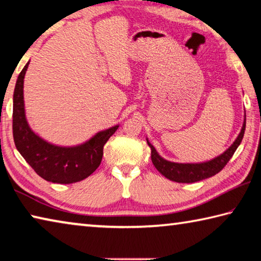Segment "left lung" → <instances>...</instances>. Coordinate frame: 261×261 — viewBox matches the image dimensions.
Listing matches in <instances>:
<instances>
[{
  "mask_svg": "<svg viewBox=\"0 0 261 261\" xmlns=\"http://www.w3.org/2000/svg\"><path fill=\"white\" fill-rule=\"evenodd\" d=\"M246 125V117L244 119V123H243L242 130L234 142L230 146L227 150L220 156L215 157L214 160L204 162V163H195V164H182V163H174V162H170L164 160L163 157L159 155L156 149L153 148L152 144L148 142V146L151 149V161L155 168L163 174L165 178L170 179V180L176 182H195L203 180V179L215 176L220 171L227 165L228 162L231 159L232 155L236 151L239 144H241L243 136H244Z\"/></svg>",
  "mask_w": 261,
  "mask_h": 261,
  "instance_id": "1",
  "label": "left lung"
}]
</instances>
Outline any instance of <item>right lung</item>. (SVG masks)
Segmentation results:
<instances>
[{
  "mask_svg": "<svg viewBox=\"0 0 261 261\" xmlns=\"http://www.w3.org/2000/svg\"><path fill=\"white\" fill-rule=\"evenodd\" d=\"M28 62L17 79L12 110V134L17 150L38 176L47 181L72 184L83 180L96 171L102 159V148L118 129V125L97 133L76 147H59L46 142L30 128L24 109V76Z\"/></svg>",
  "mask_w": 261,
  "mask_h": 261,
  "instance_id": "obj_1",
  "label": "right lung"
}]
</instances>
